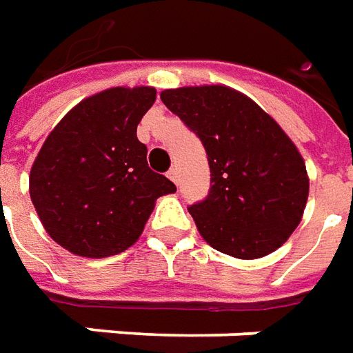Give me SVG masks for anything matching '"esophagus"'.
<instances>
[{"label": "esophagus", "instance_id": "obj_1", "mask_svg": "<svg viewBox=\"0 0 353 353\" xmlns=\"http://www.w3.org/2000/svg\"><path fill=\"white\" fill-rule=\"evenodd\" d=\"M167 176H169L174 184H179V179H181V176H179V169H176V167H171L169 172H167Z\"/></svg>", "mask_w": 353, "mask_h": 353}]
</instances>
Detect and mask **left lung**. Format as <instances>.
Masks as SVG:
<instances>
[{
	"label": "left lung",
	"instance_id": "8db88e82",
	"mask_svg": "<svg viewBox=\"0 0 353 353\" xmlns=\"http://www.w3.org/2000/svg\"><path fill=\"white\" fill-rule=\"evenodd\" d=\"M161 101L203 144L211 188L190 205L199 234L236 259H261L289 239L308 199L306 165L283 129L241 92L181 87Z\"/></svg>",
	"mask_w": 353,
	"mask_h": 353
}]
</instances>
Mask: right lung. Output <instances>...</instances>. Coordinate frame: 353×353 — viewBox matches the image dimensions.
I'll return each mask as SVG.
<instances>
[{
    "label": "right lung",
    "instance_id": "obj_1",
    "mask_svg": "<svg viewBox=\"0 0 353 353\" xmlns=\"http://www.w3.org/2000/svg\"><path fill=\"white\" fill-rule=\"evenodd\" d=\"M154 87H114L72 108L30 171V197L47 234L66 251L104 259L131 247L159 196L176 192L148 167L137 125Z\"/></svg>",
    "mask_w": 353,
    "mask_h": 353
}]
</instances>
